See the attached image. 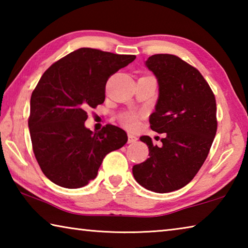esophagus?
I'll return each instance as SVG.
<instances>
[{"label":"esophagus","mask_w":248,"mask_h":248,"mask_svg":"<svg viewBox=\"0 0 248 248\" xmlns=\"http://www.w3.org/2000/svg\"><path fill=\"white\" fill-rule=\"evenodd\" d=\"M137 140H138V138L136 136H133V134L130 133L129 136H128V142H129V143H134V142H137Z\"/></svg>","instance_id":"esophagus-1"}]
</instances>
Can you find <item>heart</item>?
Wrapping results in <instances>:
<instances>
[{
  "instance_id": "1",
  "label": "heart",
  "mask_w": 248,
  "mask_h": 248,
  "mask_svg": "<svg viewBox=\"0 0 248 248\" xmlns=\"http://www.w3.org/2000/svg\"><path fill=\"white\" fill-rule=\"evenodd\" d=\"M123 123H124L125 127H128L130 129H133V128L137 127L138 123H139V117H138L136 114H132V112H130V114L125 115L124 117Z\"/></svg>"
}]
</instances>
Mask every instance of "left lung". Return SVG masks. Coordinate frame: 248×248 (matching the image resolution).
<instances>
[{
  "mask_svg": "<svg viewBox=\"0 0 248 248\" xmlns=\"http://www.w3.org/2000/svg\"><path fill=\"white\" fill-rule=\"evenodd\" d=\"M145 65L159 91L150 127L165 137L162 146L140 138L150 157L132 173L145 189L165 194L190 183L207 158L217 128L216 97L199 71L174 54H154Z\"/></svg>",
  "mask_w": 248,
  "mask_h": 248,
  "instance_id": "obj_1",
  "label": "left lung"
}]
</instances>
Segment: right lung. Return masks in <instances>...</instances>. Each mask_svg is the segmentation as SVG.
Returning a JSON list of instances; mask_svg holds the SVG:
<instances>
[{
    "mask_svg": "<svg viewBox=\"0 0 248 248\" xmlns=\"http://www.w3.org/2000/svg\"><path fill=\"white\" fill-rule=\"evenodd\" d=\"M136 59L98 49L66 54L43 74L32 91L28 127L43 173L58 186L79 188L97 176L106 155L127 143L124 130L87 129L86 110L105 100L108 78Z\"/></svg>",
    "mask_w": 248,
    "mask_h": 248,
    "instance_id": "1",
    "label": "right lung"
}]
</instances>
